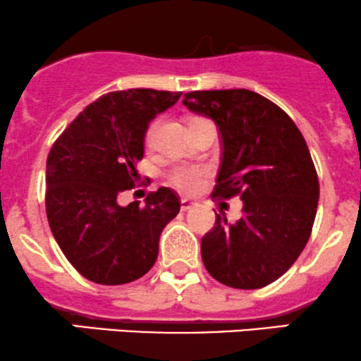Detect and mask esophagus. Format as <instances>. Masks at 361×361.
<instances>
[{
  "label": "esophagus",
  "mask_w": 361,
  "mask_h": 361,
  "mask_svg": "<svg viewBox=\"0 0 361 361\" xmlns=\"http://www.w3.org/2000/svg\"><path fill=\"white\" fill-rule=\"evenodd\" d=\"M197 202H193L190 199H181V211H190L192 207H195Z\"/></svg>",
  "instance_id": "34e87169"
}]
</instances>
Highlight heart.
Masks as SVG:
<instances>
[{
	"instance_id": "heart-1",
	"label": "heart",
	"mask_w": 361,
	"mask_h": 361,
	"mask_svg": "<svg viewBox=\"0 0 361 361\" xmlns=\"http://www.w3.org/2000/svg\"><path fill=\"white\" fill-rule=\"evenodd\" d=\"M193 119H195V117H193ZM150 135H152V128H149V131H147V136ZM204 174H206V169L200 168V166L180 164V166H174V168L169 171L168 178L171 183H173L176 188H180L181 192L193 193L199 190L200 185H202Z\"/></svg>"
}]
</instances>
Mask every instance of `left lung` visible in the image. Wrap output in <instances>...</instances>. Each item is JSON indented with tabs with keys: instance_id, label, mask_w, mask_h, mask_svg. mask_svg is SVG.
<instances>
[{
	"instance_id": "8db88e82",
	"label": "left lung",
	"mask_w": 361,
	"mask_h": 361,
	"mask_svg": "<svg viewBox=\"0 0 361 361\" xmlns=\"http://www.w3.org/2000/svg\"><path fill=\"white\" fill-rule=\"evenodd\" d=\"M192 112L211 117L221 135V166L212 197L240 195L244 214L216 225L200 242L212 279L233 289H261L298 259L317 216V169L294 121L250 90L192 91Z\"/></svg>"
}]
</instances>
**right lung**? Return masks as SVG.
<instances>
[{
  "instance_id": "obj_1",
  "label": "right lung",
  "mask_w": 361,
  "mask_h": 361,
  "mask_svg": "<svg viewBox=\"0 0 361 361\" xmlns=\"http://www.w3.org/2000/svg\"><path fill=\"white\" fill-rule=\"evenodd\" d=\"M180 91H112L90 104L53 143L47 161V216L53 237L72 267L102 286L145 275L159 238L180 212L176 192L161 187L145 206L123 207L117 195L138 181L145 133Z\"/></svg>"
}]
</instances>
